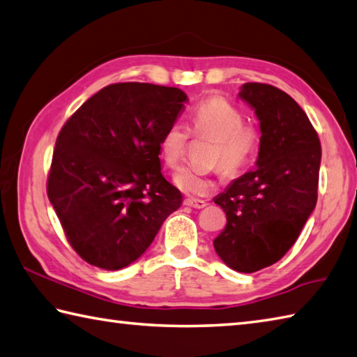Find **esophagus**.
Returning a JSON list of instances; mask_svg holds the SVG:
<instances>
[{"label": "esophagus", "mask_w": 357, "mask_h": 357, "mask_svg": "<svg viewBox=\"0 0 357 357\" xmlns=\"http://www.w3.org/2000/svg\"><path fill=\"white\" fill-rule=\"evenodd\" d=\"M185 205L186 206H191V208H197V210H200V208H205L206 206V202L205 200H200V199H186L185 200Z\"/></svg>", "instance_id": "34e87169"}]
</instances>
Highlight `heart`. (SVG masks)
<instances>
[{"label": "heart", "instance_id": "obj_1", "mask_svg": "<svg viewBox=\"0 0 357 357\" xmlns=\"http://www.w3.org/2000/svg\"><path fill=\"white\" fill-rule=\"evenodd\" d=\"M191 135L214 139L211 161L225 177H236L245 171L257 153L259 133L253 126L244 124V113L222 96L208 98L194 109L190 121ZM190 132L178 123L171 124L160 139V155L165 165L177 169L190 143ZM174 181L178 190L190 196H206L213 181L205 174L181 169Z\"/></svg>", "mask_w": 357, "mask_h": 357}]
</instances>
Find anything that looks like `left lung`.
<instances>
[{
	"label": "left lung",
	"instance_id": "obj_1",
	"mask_svg": "<svg viewBox=\"0 0 357 357\" xmlns=\"http://www.w3.org/2000/svg\"><path fill=\"white\" fill-rule=\"evenodd\" d=\"M239 98L259 119L257 169L214 199L227 225L213 241L233 271L252 273L287 253L317 204L321 147L301 107L283 90L247 82Z\"/></svg>",
	"mask_w": 357,
	"mask_h": 357
}]
</instances>
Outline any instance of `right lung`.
Wrapping results in <instances>:
<instances>
[{
    "label": "right lung",
    "mask_w": 357,
    "mask_h": 357,
    "mask_svg": "<svg viewBox=\"0 0 357 357\" xmlns=\"http://www.w3.org/2000/svg\"><path fill=\"white\" fill-rule=\"evenodd\" d=\"M186 100L174 86L112 84L63 124L46 191L70 245L89 264H132L180 208L181 192L161 174L160 139Z\"/></svg>",
    "instance_id": "right-lung-1"
}]
</instances>
